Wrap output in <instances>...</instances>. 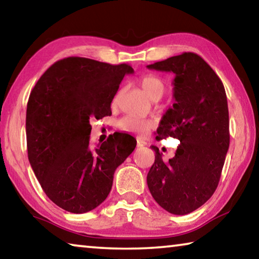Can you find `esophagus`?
<instances>
[{
	"label": "esophagus",
	"mask_w": 259,
	"mask_h": 259,
	"mask_svg": "<svg viewBox=\"0 0 259 259\" xmlns=\"http://www.w3.org/2000/svg\"><path fill=\"white\" fill-rule=\"evenodd\" d=\"M146 145V142L145 140H143V139H137V146L138 147H143V146H145Z\"/></svg>",
	"instance_id": "1"
}]
</instances>
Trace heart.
<instances>
[{"label":"heart","instance_id":"obj_1","mask_svg":"<svg viewBox=\"0 0 259 259\" xmlns=\"http://www.w3.org/2000/svg\"><path fill=\"white\" fill-rule=\"evenodd\" d=\"M140 85L153 100H159L164 95L166 89L165 82L155 74H148V75L144 76L140 81ZM119 125L124 131L145 135L148 130L153 128L154 123H153V121L139 119V117L134 115H126L120 120Z\"/></svg>","mask_w":259,"mask_h":259}]
</instances>
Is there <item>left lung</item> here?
<instances>
[{
  "instance_id": "left-lung-1",
  "label": "left lung",
  "mask_w": 259,
  "mask_h": 259,
  "mask_svg": "<svg viewBox=\"0 0 259 259\" xmlns=\"http://www.w3.org/2000/svg\"><path fill=\"white\" fill-rule=\"evenodd\" d=\"M147 68L175 74V103L162 116L156 139L170 136L181 140L168 162L152 146L155 161L147 174V186L166 211L187 214L207 202L218 186L230 146L226 93L213 69L193 52Z\"/></svg>"
}]
</instances>
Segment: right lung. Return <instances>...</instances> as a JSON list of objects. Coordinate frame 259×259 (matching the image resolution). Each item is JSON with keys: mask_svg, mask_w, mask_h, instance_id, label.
Listing matches in <instances>:
<instances>
[{"mask_svg": "<svg viewBox=\"0 0 259 259\" xmlns=\"http://www.w3.org/2000/svg\"><path fill=\"white\" fill-rule=\"evenodd\" d=\"M126 64L68 57L50 66L29 95L26 112L28 160L52 202L73 213L103 203L114 172L136 147L128 134L114 133L97 147L90 144V117L111 115V103Z\"/></svg>", "mask_w": 259, "mask_h": 259, "instance_id": "1", "label": "right lung"}]
</instances>
